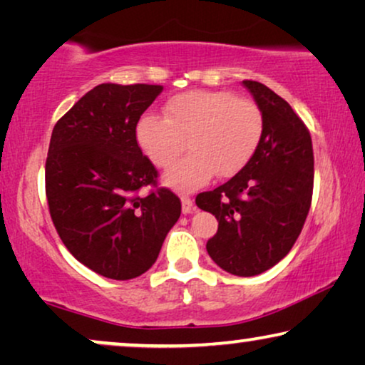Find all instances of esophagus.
I'll return each mask as SVG.
<instances>
[{"instance_id":"1","label":"esophagus","mask_w":365,"mask_h":365,"mask_svg":"<svg viewBox=\"0 0 365 365\" xmlns=\"http://www.w3.org/2000/svg\"><path fill=\"white\" fill-rule=\"evenodd\" d=\"M181 202H182V214H192L194 211H196V207H194V202H192L191 197L182 196Z\"/></svg>"}]
</instances>
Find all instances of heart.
<instances>
[{
  "label": "heart",
  "instance_id": "heart-1",
  "mask_svg": "<svg viewBox=\"0 0 365 365\" xmlns=\"http://www.w3.org/2000/svg\"><path fill=\"white\" fill-rule=\"evenodd\" d=\"M166 118L144 113L134 136L158 168H166L184 149L191 153L164 173L163 182L176 191H192L212 178L232 176L247 164L261 143L264 118L251 99L229 91L192 89L169 98Z\"/></svg>",
  "mask_w": 365,
  "mask_h": 365
}]
</instances>
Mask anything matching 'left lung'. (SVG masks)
Listing matches in <instances>:
<instances>
[{
    "label": "left lung",
    "mask_w": 365,
    "mask_h": 365,
    "mask_svg": "<svg viewBox=\"0 0 365 365\" xmlns=\"http://www.w3.org/2000/svg\"><path fill=\"white\" fill-rule=\"evenodd\" d=\"M262 111L261 143L246 166L196 204L219 227L206 244L219 267L257 276L284 259L306 222L312 199V139L287 101L257 81H242Z\"/></svg>",
    "instance_id": "8db88e82"
}]
</instances>
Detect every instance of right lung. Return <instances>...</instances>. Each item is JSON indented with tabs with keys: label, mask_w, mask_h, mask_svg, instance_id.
<instances>
[{
	"label": "right lung",
	"mask_w": 365,
	"mask_h": 365,
	"mask_svg": "<svg viewBox=\"0 0 365 365\" xmlns=\"http://www.w3.org/2000/svg\"><path fill=\"white\" fill-rule=\"evenodd\" d=\"M163 91L158 84L103 83L56 123L46 159V197L68 251L104 277L128 281L156 262L181 201L134 136L138 119Z\"/></svg>",
	"instance_id": "1"
}]
</instances>
